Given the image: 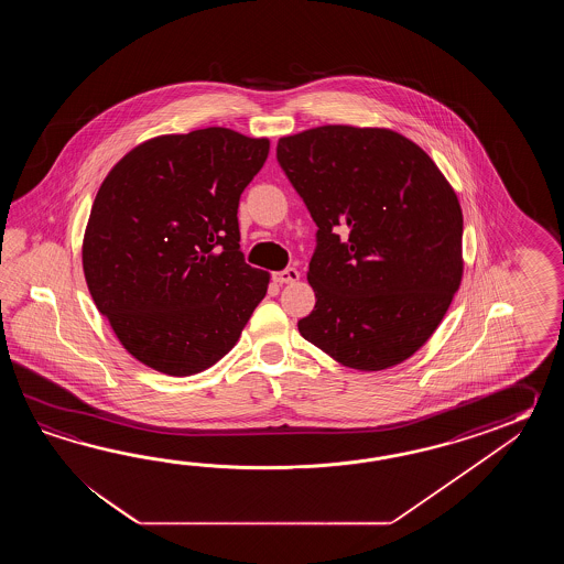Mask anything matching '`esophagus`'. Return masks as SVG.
<instances>
[{
    "label": "esophagus",
    "instance_id": "esophagus-1",
    "mask_svg": "<svg viewBox=\"0 0 564 564\" xmlns=\"http://www.w3.org/2000/svg\"><path fill=\"white\" fill-rule=\"evenodd\" d=\"M274 282L278 284H294V282H299L300 272L296 268H286V270H282V272H274Z\"/></svg>",
    "mask_w": 564,
    "mask_h": 564
}]
</instances>
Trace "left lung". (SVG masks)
Wrapping results in <instances>:
<instances>
[{"label":"left lung","mask_w":564,"mask_h":564,"mask_svg":"<svg viewBox=\"0 0 564 564\" xmlns=\"http://www.w3.org/2000/svg\"><path fill=\"white\" fill-rule=\"evenodd\" d=\"M276 155L318 226L306 274L316 304L300 335L357 371L408 360L464 276L454 187L420 144L381 127L288 134Z\"/></svg>","instance_id":"8db88e82"}]
</instances>
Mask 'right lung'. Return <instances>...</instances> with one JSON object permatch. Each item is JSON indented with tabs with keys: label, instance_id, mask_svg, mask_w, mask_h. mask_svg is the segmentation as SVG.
Wrapping results in <instances>:
<instances>
[{
	"label": "right lung",
	"instance_id": "obj_1",
	"mask_svg": "<svg viewBox=\"0 0 564 564\" xmlns=\"http://www.w3.org/2000/svg\"><path fill=\"white\" fill-rule=\"evenodd\" d=\"M270 141L207 127L137 144L108 171L83 268L120 345L171 377L205 371L240 340L270 274L243 262L238 205Z\"/></svg>",
	"mask_w": 564,
	"mask_h": 564
}]
</instances>
